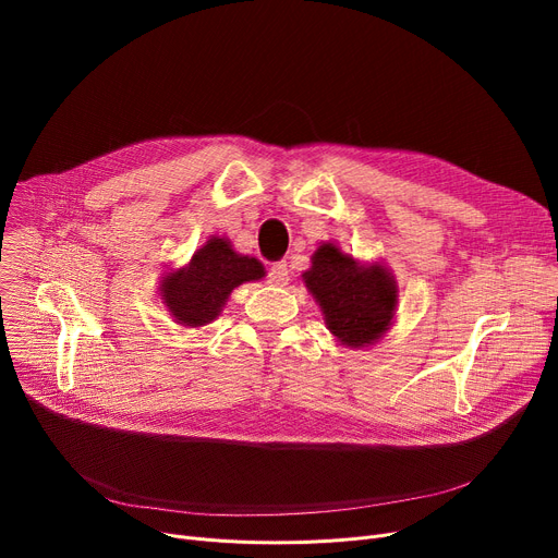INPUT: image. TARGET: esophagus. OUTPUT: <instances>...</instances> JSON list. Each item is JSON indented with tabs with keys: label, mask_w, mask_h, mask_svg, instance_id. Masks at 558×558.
I'll use <instances>...</instances> for the list:
<instances>
[{
	"label": "esophagus",
	"mask_w": 558,
	"mask_h": 558,
	"mask_svg": "<svg viewBox=\"0 0 558 558\" xmlns=\"http://www.w3.org/2000/svg\"><path fill=\"white\" fill-rule=\"evenodd\" d=\"M267 278H269V282H271V284H278V287L287 284V282H289V269H287V262H276L274 267L269 269Z\"/></svg>",
	"instance_id": "esophagus-1"
}]
</instances>
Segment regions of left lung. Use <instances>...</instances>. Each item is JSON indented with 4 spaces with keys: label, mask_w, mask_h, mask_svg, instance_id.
Wrapping results in <instances>:
<instances>
[{
    "label": "left lung",
    "mask_w": 558,
    "mask_h": 558,
    "mask_svg": "<svg viewBox=\"0 0 558 558\" xmlns=\"http://www.w3.org/2000/svg\"><path fill=\"white\" fill-rule=\"evenodd\" d=\"M303 280L341 345H373L393 324L398 284L385 264H360L326 242L312 255Z\"/></svg>",
    "instance_id": "8db88e82"
}]
</instances>
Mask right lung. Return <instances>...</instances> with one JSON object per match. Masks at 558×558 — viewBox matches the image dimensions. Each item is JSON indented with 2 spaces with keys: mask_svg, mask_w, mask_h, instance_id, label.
Returning <instances> with one entry per match:
<instances>
[{
  "mask_svg": "<svg viewBox=\"0 0 558 558\" xmlns=\"http://www.w3.org/2000/svg\"><path fill=\"white\" fill-rule=\"evenodd\" d=\"M264 274L259 259L232 251L226 238H210L187 267L165 274L160 296L175 324L201 328L221 314L234 287L259 280Z\"/></svg>",
  "mask_w": 558,
  "mask_h": 558,
  "instance_id": "right-lung-1",
  "label": "right lung"
}]
</instances>
